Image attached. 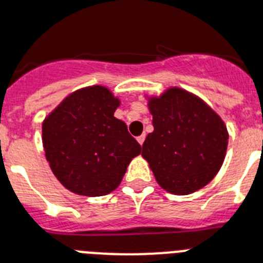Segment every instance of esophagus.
<instances>
[{
  "label": "esophagus",
  "mask_w": 263,
  "mask_h": 263,
  "mask_svg": "<svg viewBox=\"0 0 263 263\" xmlns=\"http://www.w3.org/2000/svg\"><path fill=\"white\" fill-rule=\"evenodd\" d=\"M144 140H145V135H142V136H139V138H138V142H139V144H140V145H143Z\"/></svg>",
  "instance_id": "1"
}]
</instances>
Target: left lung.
Returning <instances> with one entry per match:
<instances>
[{
  "instance_id": "obj_1",
  "label": "left lung",
  "mask_w": 263,
  "mask_h": 263,
  "mask_svg": "<svg viewBox=\"0 0 263 263\" xmlns=\"http://www.w3.org/2000/svg\"><path fill=\"white\" fill-rule=\"evenodd\" d=\"M148 109L154 131L143 143L142 156L159 186L189 195L210 183L223 164L229 140L219 115L178 87L148 98Z\"/></svg>"
}]
</instances>
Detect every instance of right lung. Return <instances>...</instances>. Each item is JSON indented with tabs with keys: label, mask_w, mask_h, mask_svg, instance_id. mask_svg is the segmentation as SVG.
<instances>
[{
	"label": "right lung",
	"mask_w": 263,
	"mask_h": 263,
	"mask_svg": "<svg viewBox=\"0 0 263 263\" xmlns=\"http://www.w3.org/2000/svg\"><path fill=\"white\" fill-rule=\"evenodd\" d=\"M120 100L103 85L81 88L64 99L43 123L50 170L77 195L101 196L118 189L142 147L114 116Z\"/></svg>",
	"instance_id": "add662e5"
}]
</instances>
